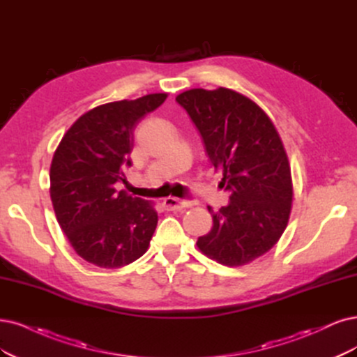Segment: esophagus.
Returning <instances> with one entry per match:
<instances>
[{"label":"esophagus","mask_w":357,"mask_h":357,"mask_svg":"<svg viewBox=\"0 0 357 357\" xmlns=\"http://www.w3.org/2000/svg\"><path fill=\"white\" fill-rule=\"evenodd\" d=\"M163 206L166 210H179L183 207H190L191 203L185 200H179L176 197H167V199L163 200Z\"/></svg>","instance_id":"1"}]
</instances>
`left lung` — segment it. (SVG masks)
I'll use <instances>...</instances> for the list:
<instances>
[{
	"label": "left lung",
	"instance_id": "8db88e82",
	"mask_svg": "<svg viewBox=\"0 0 357 357\" xmlns=\"http://www.w3.org/2000/svg\"><path fill=\"white\" fill-rule=\"evenodd\" d=\"M176 101L231 194L219 212L207 207L213 227L197 247L220 265L243 266L278 243L291 213V169L278 130L255 101L228 88L190 89Z\"/></svg>",
	"mask_w": 357,
	"mask_h": 357
}]
</instances>
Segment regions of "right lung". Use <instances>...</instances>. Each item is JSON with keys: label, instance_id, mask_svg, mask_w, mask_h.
<instances>
[{"label": "right lung", "instance_id": "obj_1", "mask_svg": "<svg viewBox=\"0 0 357 357\" xmlns=\"http://www.w3.org/2000/svg\"><path fill=\"white\" fill-rule=\"evenodd\" d=\"M167 94L98 105L66 132L50 167V195L61 231L92 265L116 269L139 259L157 227L153 204L126 191L134 130Z\"/></svg>", "mask_w": 357, "mask_h": 357}]
</instances>
